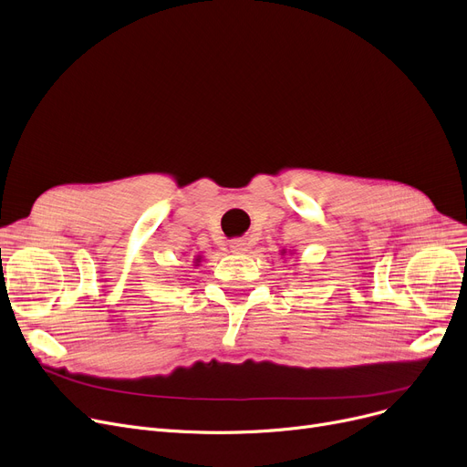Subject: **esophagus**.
<instances>
[{"label": "esophagus", "mask_w": 467, "mask_h": 467, "mask_svg": "<svg viewBox=\"0 0 467 467\" xmlns=\"http://www.w3.org/2000/svg\"><path fill=\"white\" fill-rule=\"evenodd\" d=\"M230 251H232V253H235V254L245 253V251H247V243H245V239H234V241L230 243Z\"/></svg>", "instance_id": "1"}]
</instances>
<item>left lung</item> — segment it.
Here are the masks:
<instances>
[{
	"instance_id": "1",
	"label": "left lung",
	"mask_w": 467,
	"mask_h": 467,
	"mask_svg": "<svg viewBox=\"0 0 467 467\" xmlns=\"http://www.w3.org/2000/svg\"><path fill=\"white\" fill-rule=\"evenodd\" d=\"M281 254H285V251H283V253H281Z\"/></svg>"
}]
</instances>
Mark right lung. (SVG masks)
Returning a JSON list of instances; mask_svg holds the SVG:
<instances>
[{"mask_svg": "<svg viewBox=\"0 0 467 467\" xmlns=\"http://www.w3.org/2000/svg\"><path fill=\"white\" fill-rule=\"evenodd\" d=\"M197 262H202V256H197V258H195V264H197Z\"/></svg>", "mask_w": 467, "mask_h": 467, "instance_id": "obj_1", "label": "right lung"}]
</instances>
